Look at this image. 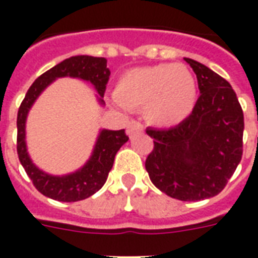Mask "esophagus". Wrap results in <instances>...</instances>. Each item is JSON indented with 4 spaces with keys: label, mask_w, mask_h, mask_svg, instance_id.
Listing matches in <instances>:
<instances>
[{
    "label": "esophagus",
    "mask_w": 258,
    "mask_h": 258,
    "mask_svg": "<svg viewBox=\"0 0 258 258\" xmlns=\"http://www.w3.org/2000/svg\"><path fill=\"white\" fill-rule=\"evenodd\" d=\"M144 131V125L140 123V121H135V120H131L128 124H127V134L130 137H134L135 134L138 133H142Z\"/></svg>",
    "instance_id": "34e87169"
}]
</instances>
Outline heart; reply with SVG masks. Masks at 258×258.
Returning a JSON list of instances; mask_svg holds the SVG:
<instances>
[{
  "label": "heart",
  "mask_w": 258,
  "mask_h": 258,
  "mask_svg": "<svg viewBox=\"0 0 258 258\" xmlns=\"http://www.w3.org/2000/svg\"><path fill=\"white\" fill-rule=\"evenodd\" d=\"M198 101V81L181 63L128 70L118 79L113 102L121 109H144L156 127H173L189 116Z\"/></svg>",
  "instance_id": "1"
}]
</instances>
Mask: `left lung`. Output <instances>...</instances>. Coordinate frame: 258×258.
<instances>
[{"label":"left lung","instance_id":"left-lung-1","mask_svg":"<svg viewBox=\"0 0 258 258\" xmlns=\"http://www.w3.org/2000/svg\"><path fill=\"white\" fill-rule=\"evenodd\" d=\"M198 77L200 96L184 121L148 128L153 149L145 168L156 186L174 199L195 202L221 192L243 153V110L227 80L185 58Z\"/></svg>","mask_w":258,"mask_h":258}]
</instances>
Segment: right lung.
<instances>
[{"label": "right lung", "instance_id": "obj_1", "mask_svg": "<svg viewBox=\"0 0 258 258\" xmlns=\"http://www.w3.org/2000/svg\"><path fill=\"white\" fill-rule=\"evenodd\" d=\"M77 77L94 84L98 94L101 95L99 102L103 103V95L106 91V84L109 81L110 72L106 66V59L88 56V55H79L64 59L52 69L42 73L38 79L31 84L27 91L25 99L22 101L18 110V140H16V149L18 156L25 168V171L31 179L33 185L38 192L51 199L59 202H77L90 198L91 195L101 189L106 182L109 171L112 170L114 156L121 146L128 141L124 130L110 131L103 130L98 138L95 149L92 156L84 167L73 174L64 177H53L42 173L41 170L31 163L30 157L26 151L25 142V123L29 109L36 101L37 96L41 91L52 83L58 77Z\"/></svg>", "mask_w": 258, "mask_h": 258}]
</instances>
